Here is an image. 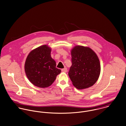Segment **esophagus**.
<instances>
[{"label": "esophagus", "instance_id": "1", "mask_svg": "<svg viewBox=\"0 0 126 126\" xmlns=\"http://www.w3.org/2000/svg\"><path fill=\"white\" fill-rule=\"evenodd\" d=\"M62 71L63 72H64V73H66L67 72V68H64L62 69Z\"/></svg>", "mask_w": 126, "mask_h": 126}]
</instances>
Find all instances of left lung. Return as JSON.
Returning a JSON list of instances; mask_svg holds the SVG:
<instances>
[{
    "instance_id": "1",
    "label": "left lung",
    "mask_w": 126,
    "mask_h": 126,
    "mask_svg": "<svg viewBox=\"0 0 126 126\" xmlns=\"http://www.w3.org/2000/svg\"><path fill=\"white\" fill-rule=\"evenodd\" d=\"M72 65L68 72L73 85L79 90L92 87L101 72L99 59L89 47L76 46L71 51Z\"/></svg>"
}]
</instances>
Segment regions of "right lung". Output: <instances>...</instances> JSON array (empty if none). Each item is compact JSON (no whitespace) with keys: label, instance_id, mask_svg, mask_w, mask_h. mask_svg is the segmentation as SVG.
<instances>
[{"label":"right lung","instance_id":"right-lung-1","mask_svg":"<svg viewBox=\"0 0 126 126\" xmlns=\"http://www.w3.org/2000/svg\"><path fill=\"white\" fill-rule=\"evenodd\" d=\"M51 48L40 46L32 50L26 59L24 70L29 81L34 86L44 88L50 86L61 72L50 55Z\"/></svg>","mask_w":126,"mask_h":126}]
</instances>
